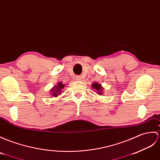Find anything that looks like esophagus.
Returning <instances> with one entry per match:
<instances>
[{
  "label": "esophagus",
  "mask_w": 160,
  "mask_h": 160,
  "mask_svg": "<svg viewBox=\"0 0 160 160\" xmlns=\"http://www.w3.org/2000/svg\"><path fill=\"white\" fill-rule=\"evenodd\" d=\"M76 80H82V77L80 76H76Z\"/></svg>",
  "instance_id": "1"
}]
</instances>
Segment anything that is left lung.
Masks as SVG:
<instances>
[{
  "label": "left lung",
  "mask_w": 160,
  "mask_h": 160,
  "mask_svg": "<svg viewBox=\"0 0 160 160\" xmlns=\"http://www.w3.org/2000/svg\"><path fill=\"white\" fill-rule=\"evenodd\" d=\"M92 88L93 89H96V90H97L98 91V94H99V95H102V87L101 86V84H98V83H96V82H95V83H93L92 84Z\"/></svg>",
  "instance_id": "obj_1"
}]
</instances>
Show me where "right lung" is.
Wrapping results in <instances>:
<instances>
[{"instance_id":"obj_1","label":"right lung","mask_w":160,"mask_h":160,"mask_svg":"<svg viewBox=\"0 0 160 160\" xmlns=\"http://www.w3.org/2000/svg\"><path fill=\"white\" fill-rule=\"evenodd\" d=\"M64 84H62L61 82H59L57 86H55L53 88L52 90L51 91L52 92V95L53 96H54V97H57V95H60L61 94V91L62 89L64 88Z\"/></svg>"}]
</instances>
